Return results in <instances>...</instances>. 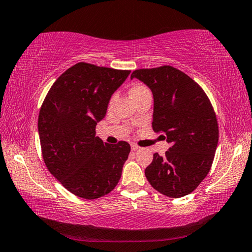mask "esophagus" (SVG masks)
<instances>
[{
  "instance_id": "1",
  "label": "esophagus",
  "mask_w": 252,
  "mask_h": 252,
  "mask_svg": "<svg viewBox=\"0 0 252 252\" xmlns=\"http://www.w3.org/2000/svg\"><path fill=\"white\" fill-rule=\"evenodd\" d=\"M130 146H131V150H133V151H138V150H141V146H138L137 144H136V143H131V144H130Z\"/></svg>"
}]
</instances>
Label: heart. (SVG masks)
<instances>
[{
    "label": "heart",
    "instance_id": "b5f03b06",
    "mask_svg": "<svg viewBox=\"0 0 252 252\" xmlns=\"http://www.w3.org/2000/svg\"><path fill=\"white\" fill-rule=\"evenodd\" d=\"M147 88L145 87V86H143V85H141V84H136V85H134L133 87L130 88V94H131V97H135V96H137L138 94H141V93H143V92H145Z\"/></svg>",
    "mask_w": 252,
    "mask_h": 252
}]
</instances>
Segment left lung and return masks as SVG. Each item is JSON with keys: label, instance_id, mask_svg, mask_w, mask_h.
<instances>
[{"label": "left lung", "instance_id": "left-lung-1", "mask_svg": "<svg viewBox=\"0 0 252 252\" xmlns=\"http://www.w3.org/2000/svg\"><path fill=\"white\" fill-rule=\"evenodd\" d=\"M130 78L151 88L152 126L171 143L164 156L153 155L145 170L146 179L164 195H188L208 175L216 154L219 126L211 101L197 82L172 65L137 69Z\"/></svg>", "mask_w": 252, "mask_h": 252}]
</instances>
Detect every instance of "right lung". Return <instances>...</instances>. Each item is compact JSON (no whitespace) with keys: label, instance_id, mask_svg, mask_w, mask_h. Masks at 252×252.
<instances>
[{"label":"right lung","instance_id":"right-lung-1","mask_svg":"<svg viewBox=\"0 0 252 252\" xmlns=\"http://www.w3.org/2000/svg\"><path fill=\"white\" fill-rule=\"evenodd\" d=\"M129 73L78 63L53 82L41 105L38 129L45 166L82 199H98L113 191L128 158L129 144L104 143L96 136V125Z\"/></svg>","mask_w":252,"mask_h":252}]
</instances>
